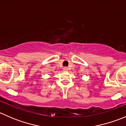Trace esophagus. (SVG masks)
<instances>
[{"mask_svg": "<svg viewBox=\"0 0 126 126\" xmlns=\"http://www.w3.org/2000/svg\"><path fill=\"white\" fill-rule=\"evenodd\" d=\"M63 71H68V68H67V67H64V68H63Z\"/></svg>", "mask_w": 126, "mask_h": 126, "instance_id": "esophagus-1", "label": "esophagus"}]
</instances>
